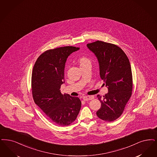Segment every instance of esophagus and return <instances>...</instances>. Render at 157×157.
Listing matches in <instances>:
<instances>
[{"instance_id":"obj_1","label":"esophagus","mask_w":157,"mask_h":157,"mask_svg":"<svg viewBox=\"0 0 157 157\" xmlns=\"http://www.w3.org/2000/svg\"><path fill=\"white\" fill-rule=\"evenodd\" d=\"M94 96H85L83 97V99L85 101H90L94 99Z\"/></svg>"}]
</instances>
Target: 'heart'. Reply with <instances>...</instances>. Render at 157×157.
<instances>
[{
  "instance_id": "b5f03b06",
  "label": "heart",
  "mask_w": 157,
  "mask_h": 157,
  "mask_svg": "<svg viewBox=\"0 0 157 157\" xmlns=\"http://www.w3.org/2000/svg\"><path fill=\"white\" fill-rule=\"evenodd\" d=\"M78 61H79V64H80V67L81 66H83V65H86L88 63H90V59L87 57H86V56H81L79 58Z\"/></svg>"
}]
</instances>
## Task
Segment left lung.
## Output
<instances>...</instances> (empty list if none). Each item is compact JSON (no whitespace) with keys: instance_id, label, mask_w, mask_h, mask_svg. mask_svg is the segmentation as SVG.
Returning <instances> with one entry per match:
<instances>
[{"instance_id":"obj_1","label":"left lung","mask_w":157,"mask_h":157,"mask_svg":"<svg viewBox=\"0 0 157 157\" xmlns=\"http://www.w3.org/2000/svg\"><path fill=\"white\" fill-rule=\"evenodd\" d=\"M97 58L101 79L108 92L103 98L97 96L101 108L96 114L101 119L112 121L118 119L132 96V78L131 65L124 52L118 46L97 41L86 45Z\"/></svg>"}]
</instances>
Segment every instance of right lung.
I'll return each instance as SVG.
<instances>
[{
    "instance_id": "add662e5",
    "label": "right lung",
    "mask_w": 157,
    "mask_h": 157,
    "mask_svg": "<svg viewBox=\"0 0 157 157\" xmlns=\"http://www.w3.org/2000/svg\"><path fill=\"white\" fill-rule=\"evenodd\" d=\"M79 50L67 46L47 51L38 58L33 67L32 87L34 102L57 125L67 126L73 123L81 107L79 98L61 92L67 58Z\"/></svg>"
}]
</instances>
